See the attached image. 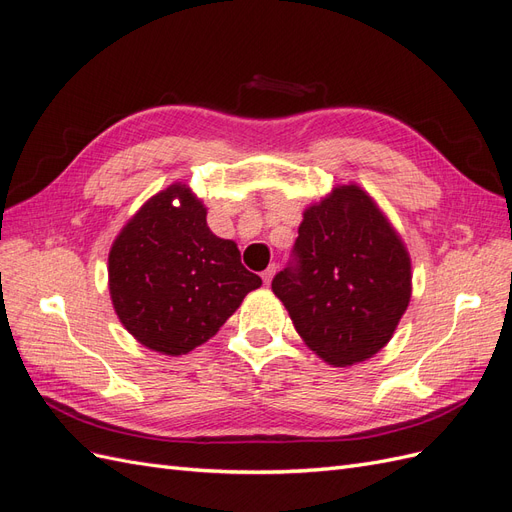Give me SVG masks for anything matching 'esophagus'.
<instances>
[{"label": "esophagus", "mask_w": 512, "mask_h": 512, "mask_svg": "<svg viewBox=\"0 0 512 512\" xmlns=\"http://www.w3.org/2000/svg\"><path fill=\"white\" fill-rule=\"evenodd\" d=\"M273 275H275V265H271L267 271H262V282H265V284H271Z\"/></svg>", "instance_id": "esophagus-1"}]
</instances>
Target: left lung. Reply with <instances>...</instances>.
<instances>
[{"label":"left lung","instance_id":"left-lung-1","mask_svg":"<svg viewBox=\"0 0 512 512\" xmlns=\"http://www.w3.org/2000/svg\"><path fill=\"white\" fill-rule=\"evenodd\" d=\"M271 288L303 342L346 367L389 344L410 303V256L367 192L337 185L305 209L292 260Z\"/></svg>","mask_w":512,"mask_h":512}]
</instances>
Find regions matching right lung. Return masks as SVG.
<instances>
[{"label": "right lung", "instance_id": "right-lung-1", "mask_svg": "<svg viewBox=\"0 0 512 512\" xmlns=\"http://www.w3.org/2000/svg\"><path fill=\"white\" fill-rule=\"evenodd\" d=\"M260 284L241 265L237 243L213 235L205 205L181 183L151 196L108 254V290L121 324L170 356L205 344Z\"/></svg>", "mask_w": 512, "mask_h": 512}]
</instances>
